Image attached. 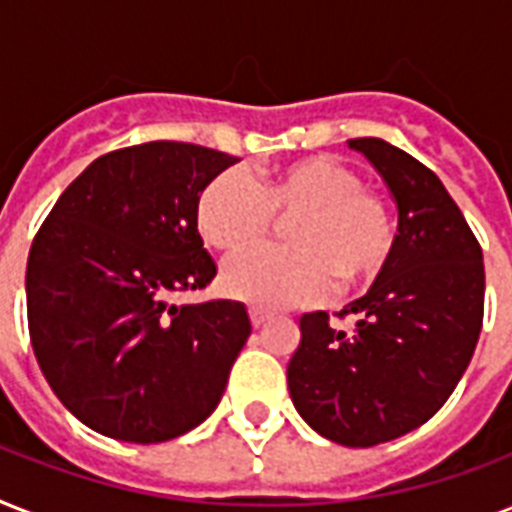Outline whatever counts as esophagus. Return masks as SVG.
<instances>
[{"label": "esophagus", "mask_w": 512, "mask_h": 512, "mask_svg": "<svg viewBox=\"0 0 512 512\" xmlns=\"http://www.w3.org/2000/svg\"><path fill=\"white\" fill-rule=\"evenodd\" d=\"M249 319H252V327H263L265 321H271V313H265L263 308H249Z\"/></svg>", "instance_id": "obj_1"}]
</instances>
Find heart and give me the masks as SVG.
<instances>
[{"label":"heart","instance_id":"heart-1","mask_svg":"<svg viewBox=\"0 0 512 512\" xmlns=\"http://www.w3.org/2000/svg\"><path fill=\"white\" fill-rule=\"evenodd\" d=\"M276 215L289 217V247H263L228 260V295L260 308L321 303L337 276L345 287L374 279L396 247V212L388 196L364 185L350 164L300 159L257 183L231 167L209 177L196 196L201 239L223 252L255 247Z\"/></svg>","mask_w":512,"mask_h":512}]
</instances>
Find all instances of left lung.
<instances>
[{"label": "left lung", "instance_id": "1", "mask_svg": "<svg viewBox=\"0 0 512 512\" xmlns=\"http://www.w3.org/2000/svg\"><path fill=\"white\" fill-rule=\"evenodd\" d=\"M396 196L388 265L340 313H305L289 358V396L313 430L342 446H374L420 428L452 396L484 327V255L436 172L380 138H353Z\"/></svg>", "mask_w": 512, "mask_h": 512}]
</instances>
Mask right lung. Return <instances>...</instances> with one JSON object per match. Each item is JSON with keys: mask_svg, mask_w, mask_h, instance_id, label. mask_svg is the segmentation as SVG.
<instances>
[{"mask_svg": "<svg viewBox=\"0 0 512 512\" xmlns=\"http://www.w3.org/2000/svg\"><path fill=\"white\" fill-rule=\"evenodd\" d=\"M233 162L177 140L119 148L76 177L39 225L26 268L31 348L87 428L159 444L220 404L252 332L247 308L172 305L170 295L215 279L196 196Z\"/></svg>", "mask_w": 512, "mask_h": 512, "instance_id": "1", "label": "right lung"}]
</instances>
